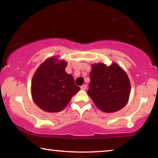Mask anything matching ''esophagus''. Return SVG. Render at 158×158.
<instances>
[{"mask_svg":"<svg viewBox=\"0 0 158 158\" xmlns=\"http://www.w3.org/2000/svg\"><path fill=\"white\" fill-rule=\"evenodd\" d=\"M86 88H87V85H86L85 84H83V85L81 86V90H85Z\"/></svg>","mask_w":158,"mask_h":158,"instance_id":"obj_1","label":"esophagus"}]
</instances>
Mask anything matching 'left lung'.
<instances>
[{"mask_svg":"<svg viewBox=\"0 0 158 158\" xmlns=\"http://www.w3.org/2000/svg\"><path fill=\"white\" fill-rule=\"evenodd\" d=\"M88 94L101 111L112 113L122 109L128 101L130 82L127 73L118 64L107 67L93 64Z\"/></svg>","mask_w":158,"mask_h":158,"instance_id":"8db88e82","label":"left lung"}]
</instances>
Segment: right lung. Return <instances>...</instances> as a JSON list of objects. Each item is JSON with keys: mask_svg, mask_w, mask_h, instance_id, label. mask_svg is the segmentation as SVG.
<instances>
[{"mask_svg": "<svg viewBox=\"0 0 158 158\" xmlns=\"http://www.w3.org/2000/svg\"><path fill=\"white\" fill-rule=\"evenodd\" d=\"M67 63L49 58L36 70L31 81L34 103L48 112L62 111L80 90L72 75L65 72Z\"/></svg>", "mask_w": 158, "mask_h": 158, "instance_id": "add662e5", "label": "right lung"}]
</instances>
